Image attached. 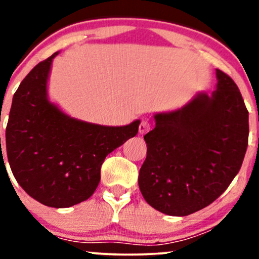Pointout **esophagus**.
<instances>
[{
    "label": "esophagus",
    "mask_w": 259,
    "mask_h": 259,
    "mask_svg": "<svg viewBox=\"0 0 259 259\" xmlns=\"http://www.w3.org/2000/svg\"><path fill=\"white\" fill-rule=\"evenodd\" d=\"M151 130V123H148L147 120H142L141 124L139 126V133L140 134H146Z\"/></svg>",
    "instance_id": "obj_1"
}]
</instances>
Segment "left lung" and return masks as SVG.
Wrapping results in <instances>:
<instances>
[{"mask_svg": "<svg viewBox=\"0 0 259 259\" xmlns=\"http://www.w3.org/2000/svg\"><path fill=\"white\" fill-rule=\"evenodd\" d=\"M217 89L200 92L178 111L154 115L144 136L147 156L139 173L154 209L184 217L209 206L239 173L248 144V111L234 80L217 69Z\"/></svg>", "mask_w": 259, "mask_h": 259, "instance_id": "1", "label": "left lung"}]
</instances>
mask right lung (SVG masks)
Instances as JSON below:
<instances>
[{"instance_id": "right-lung-1", "label": "right lung", "mask_w": 259, "mask_h": 259, "mask_svg": "<svg viewBox=\"0 0 259 259\" xmlns=\"http://www.w3.org/2000/svg\"><path fill=\"white\" fill-rule=\"evenodd\" d=\"M55 52L20 82L12 101L6 150L14 178L32 198L53 208L86 201L101 179V165L112 151L139 132L140 120L106 126L78 120L47 97Z\"/></svg>"}]
</instances>
